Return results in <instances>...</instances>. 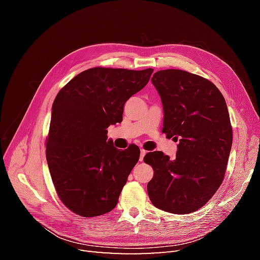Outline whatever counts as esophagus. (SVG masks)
Masks as SVG:
<instances>
[{"label":"esophagus","mask_w":260,"mask_h":260,"mask_svg":"<svg viewBox=\"0 0 260 260\" xmlns=\"http://www.w3.org/2000/svg\"><path fill=\"white\" fill-rule=\"evenodd\" d=\"M145 154H146V151H145V149L141 148V154H140V161H143V158H144Z\"/></svg>","instance_id":"obj_1"}]
</instances>
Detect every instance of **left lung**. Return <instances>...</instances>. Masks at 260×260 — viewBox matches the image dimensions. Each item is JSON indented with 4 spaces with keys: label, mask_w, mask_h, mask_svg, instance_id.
Masks as SVG:
<instances>
[{
    "label": "left lung",
    "mask_w": 260,
    "mask_h": 260,
    "mask_svg": "<svg viewBox=\"0 0 260 260\" xmlns=\"http://www.w3.org/2000/svg\"><path fill=\"white\" fill-rule=\"evenodd\" d=\"M152 82L164 107L162 133L179 141L175 159L149 152L144 162L154 176L148 198L161 210H199L221 185L232 146V125L224 98L211 81L180 69L159 70Z\"/></svg>",
    "instance_id": "8db88e82"
}]
</instances>
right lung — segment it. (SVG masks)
Here are the masks:
<instances>
[{"label": "right lung", "mask_w": 260, "mask_h": 260, "mask_svg": "<svg viewBox=\"0 0 260 260\" xmlns=\"http://www.w3.org/2000/svg\"><path fill=\"white\" fill-rule=\"evenodd\" d=\"M153 72L90 68L55 98L46 161L59 200L76 215L96 217L116 207L140 148H116L106 141L107 128L121 122L124 103L144 88Z\"/></svg>", "instance_id": "add662e5"}]
</instances>
